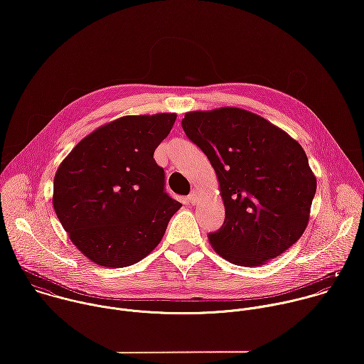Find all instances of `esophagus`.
Returning <instances> with one entry per match:
<instances>
[{"label": "esophagus", "instance_id": "34e87169", "mask_svg": "<svg viewBox=\"0 0 364 364\" xmlns=\"http://www.w3.org/2000/svg\"><path fill=\"white\" fill-rule=\"evenodd\" d=\"M198 191L197 190H193L191 193H190V196L187 197V200H188V203H191V204H197L198 203Z\"/></svg>", "mask_w": 364, "mask_h": 364}]
</instances>
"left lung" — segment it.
<instances>
[{
  "label": "left lung",
  "instance_id": "8db88e82",
  "mask_svg": "<svg viewBox=\"0 0 364 364\" xmlns=\"http://www.w3.org/2000/svg\"><path fill=\"white\" fill-rule=\"evenodd\" d=\"M183 129L216 171L225 223L212 247L240 267H261L304 233L317 178L302 146L253 112L225 107L184 115Z\"/></svg>",
  "mask_w": 364,
  "mask_h": 364
}]
</instances>
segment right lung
Here are the masks:
<instances>
[{"label": "right lung", "instance_id": "1", "mask_svg": "<svg viewBox=\"0 0 364 364\" xmlns=\"http://www.w3.org/2000/svg\"><path fill=\"white\" fill-rule=\"evenodd\" d=\"M176 119V114L118 118L85 136L60 163L55 212L72 243L96 265L139 262L181 207L164 191V170L154 160Z\"/></svg>", "mask_w": 364, "mask_h": 364}]
</instances>
